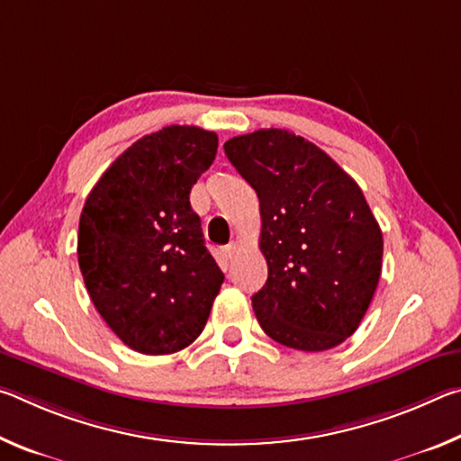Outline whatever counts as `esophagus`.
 <instances>
[{
	"label": "esophagus",
	"instance_id": "obj_1",
	"mask_svg": "<svg viewBox=\"0 0 461 461\" xmlns=\"http://www.w3.org/2000/svg\"><path fill=\"white\" fill-rule=\"evenodd\" d=\"M236 252H238V244H236V241H230V244L223 248V256H225V258H228V260H231L233 254H236Z\"/></svg>",
	"mask_w": 461,
	"mask_h": 461
}]
</instances>
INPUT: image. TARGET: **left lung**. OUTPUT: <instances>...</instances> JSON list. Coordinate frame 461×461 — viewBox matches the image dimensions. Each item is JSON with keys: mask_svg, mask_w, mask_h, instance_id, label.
<instances>
[{"mask_svg": "<svg viewBox=\"0 0 461 461\" xmlns=\"http://www.w3.org/2000/svg\"><path fill=\"white\" fill-rule=\"evenodd\" d=\"M260 201L268 278L252 296L264 333L286 348L323 352L352 335L382 270V231L360 186L331 156L286 130L223 144Z\"/></svg>", "mask_w": 461, "mask_h": 461, "instance_id": "left-lung-1", "label": "left lung"}]
</instances>
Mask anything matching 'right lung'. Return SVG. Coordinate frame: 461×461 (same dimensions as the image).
<instances>
[{"label": "right lung", "mask_w": 461, "mask_h": 461, "mask_svg": "<svg viewBox=\"0 0 461 461\" xmlns=\"http://www.w3.org/2000/svg\"><path fill=\"white\" fill-rule=\"evenodd\" d=\"M215 154V131L167 126L118 156L85 201L77 241L85 286L140 354H175L197 339L221 288L189 201Z\"/></svg>", "instance_id": "obj_1"}]
</instances>
